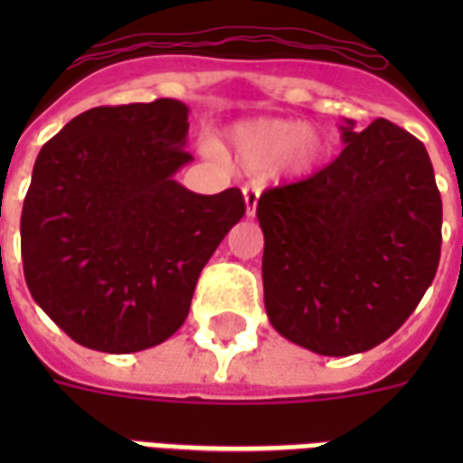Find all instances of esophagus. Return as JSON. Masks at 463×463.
Masks as SVG:
<instances>
[{
    "label": "esophagus",
    "mask_w": 463,
    "mask_h": 463,
    "mask_svg": "<svg viewBox=\"0 0 463 463\" xmlns=\"http://www.w3.org/2000/svg\"><path fill=\"white\" fill-rule=\"evenodd\" d=\"M242 194H245L247 218H254V213H257V202H260V187L245 184V187H242Z\"/></svg>",
    "instance_id": "1"
}]
</instances>
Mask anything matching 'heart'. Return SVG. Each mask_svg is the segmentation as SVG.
<instances>
[{
	"mask_svg": "<svg viewBox=\"0 0 463 463\" xmlns=\"http://www.w3.org/2000/svg\"><path fill=\"white\" fill-rule=\"evenodd\" d=\"M232 154L250 170H269L286 160L290 167L305 170L322 154V139L305 132L300 122L288 119H257L232 129Z\"/></svg>",
	"mask_w": 463,
	"mask_h": 463,
	"instance_id": "heart-1",
	"label": "heart"
}]
</instances>
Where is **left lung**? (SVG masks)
Masks as SVG:
<instances>
[{"mask_svg": "<svg viewBox=\"0 0 463 463\" xmlns=\"http://www.w3.org/2000/svg\"><path fill=\"white\" fill-rule=\"evenodd\" d=\"M307 180L260 196L264 305L281 336L319 355L387 341L438 274L442 199L416 137L374 119Z\"/></svg>", "mask_w": 463, "mask_h": 463, "instance_id": "obj_1", "label": "left lung"}]
</instances>
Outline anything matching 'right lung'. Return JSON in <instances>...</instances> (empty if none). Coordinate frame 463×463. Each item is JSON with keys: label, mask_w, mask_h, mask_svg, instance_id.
Here are the masks:
<instances>
[{"label": "right lung", "mask_w": 463, "mask_h": 463, "mask_svg": "<svg viewBox=\"0 0 463 463\" xmlns=\"http://www.w3.org/2000/svg\"><path fill=\"white\" fill-rule=\"evenodd\" d=\"M189 108L173 98L81 112L40 148L21 211L33 300L76 344L137 353L187 319L196 281L245 216L238 187L194 194Z\"/></svg>", "instance_id": "right-lung-1"}]
</instances>
